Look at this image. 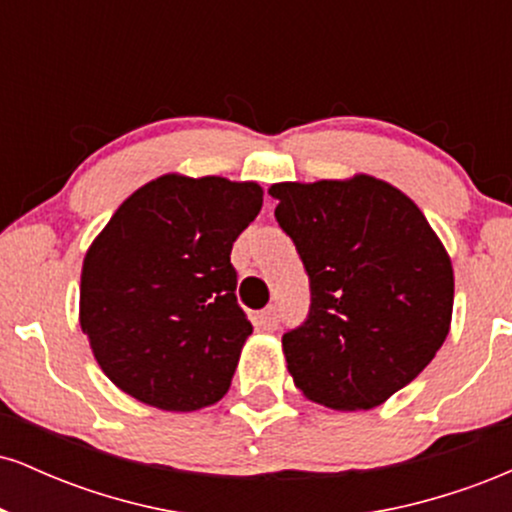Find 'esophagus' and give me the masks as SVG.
<instances>
[{
  "label": "esophagus",
  "mask_w": 512,
  "mask_h": 512,
  "mask_svg": "<svg viewBox=\"0 0 512 512\" xmlns=\"http://www.w3.org/2000/svg\"><path fill=\"white\" fill-rule=\"evenodd\" d=\"M279 308L276 305H269V308H264L260 315H257V325L262 327V330H276L279 327Z\"/></svg>",
  "instance_id": "1"
}]
</instances>
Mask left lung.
<instances>
[{"mask_svg":"<svg viewBox=\"0 0 512 512\" xmlns=\"http://www.w3.org/2000/svg\"><path fill=\"white\" fill-rule=\"evenodd\" d=\"M274 216L310 279V310L281 337L293 383L332 409H373L433 361L455 279L411 199L370 175L276 182Z\"/></svg>","mask_w":512,"mask_h":512,"instance_id":"obj_1","label":"left lung"}]
</instances>
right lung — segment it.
Masks as SVG:
<instances>
[{"label":"right lung","instance_id":"obj_1","mask_svg":"<svg viewBox=\"0 0 512 512\" xmlns=\"http://www.w3.org/2000/svg\"><path fill=\"white\" fill-rule=\"evenodd\" d=\"M260 209L257 182L175 173L120 204L84 257L79 322L122 392L166 411L226 395L252 334L231 250Z\"/></svg>","mask_w":512,"mask_h":512}]
</instances>
